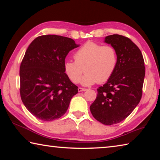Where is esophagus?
Instances as JSON below:
<instances>
[{
  "mask_svg": "<svg viewBox=\"0 0 160 160\" xmlns=\"http://www.w3.org/2000/svg\"><path fill=\"white\" fill-rule=\"evenodd\" d=\"M88 89H85V88H78V92H84V91H86Z\"/></svg>",
  "mask_w": 160,
  "mask_h": 160,
  "instance_id": "1",
  "label": "esophagus"
}]
</instances>
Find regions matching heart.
I'll return each mask as SVG.
<instances>
[{
  "instance_id": "obj_1",
  "label": "heart",
  "mask_w": 160,
  "mask_h": 160,
  "mask_svg": "<svg viewBox=\"0 0 160 160\" xmlns=\"http://www.w3.org/2000/svg\"><path fill=\"white\" fill-rule=\"evenodd\" d=\"M75 61H66L65 74L73 83H78L85 72L82 83L91 85L102 84L112 76L118 63V55L112 46L87 42L74 54Z\"/></svg>"
}]
</instances>
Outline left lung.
Listing matches in <instances>:
<instances>
[{
    "mask_svg": "<svg viewBox=\"0 0 160 160\" xmlns=\"http://www.w3.org/2000/svg\"><path fill=\"white\" fill-rule=\"evenodd\" d=\"M104 42L116 49L118 63L112 76L97 89V98L90 108L96 120L110 126L126 119L139 104L145 68L141 51L129 38L113 34Z\"/></svg>",
    "mask_w": 160,
    "mask_h": 160,
    "instance_id": "obj_1",
    "label": "left lung"
}]
</instances>
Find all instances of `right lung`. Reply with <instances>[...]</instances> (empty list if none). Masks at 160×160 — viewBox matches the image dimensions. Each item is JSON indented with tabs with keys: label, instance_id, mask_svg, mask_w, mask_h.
Here are the masks:
<instances>
[{
	"label": "right lung",
	"instance_id": "1",
	"mask_svg": "<svg viewBox=\"0 0 160 160\" xmlns=\"http://www.w3.org/2000/svg\"><path fill=\"white\" fill-rule=\"evenodd\" d=\"M79 47L73 39L42 35L29 44L20 68L21 99L29 112L44 121L61 117L67 112L78 88L65 74L68 53Z\"/></svg>",
	"mask_w": 160,
	"mask_h": 160
}]
</instances>
